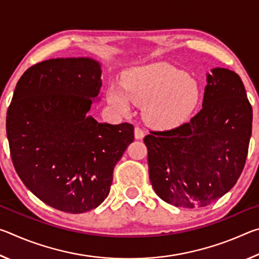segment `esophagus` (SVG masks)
<instances>
[{
	"mask_svg": "<svg viewBox=\"0 0 259 259\" xmlns=\"http://www.w3.org/2000/svg\"><path fill=\"white\" fill-rule=\"evenodd\" d=\"M144 136H145L144 130L140 129L139 126H136V128H135V138L136 139H143Z\"/></svg>",
	"mask_w": 259,
	"mask_h": 259,
	"instance_id": "esophagus-1",
	"label": "esophagus"
}]
</instances>
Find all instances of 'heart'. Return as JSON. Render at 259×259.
Here are the masks:
<instances>
[{"label": "heart", "mask_w": 259, "mask_h": 259, "mask_svg": "<svg viewBox=\"0 0 259 259\" xmlns=\"http://www.w3.org/2000/svg\"><path fill=\"white\" fill-rule=\"evenodd\" d=\"M108 104L128 114L130 103L143 105V116L157 128H172L186 122L198 108L200 83L182 69L165 63L135 66L122 74V84L106 90Z\"/></svg>", "instance_id": "b5f03b06"}]
</instances>
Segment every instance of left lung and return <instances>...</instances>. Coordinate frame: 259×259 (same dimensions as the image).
<instances>
[{
	"label": "left lung",
	"mask_w": 259,
	"mask_h": 259,
	"mask_svg": "<svg viewBox=\"0 0 259 259\" xmlns=\"http://www.w3.org/2000/svg\"><path fill=\"white\" fill-rule=\"evenodd\" d=\"M251 126L252 108L240 76L212 68L202 109L188 123L144 138L156 194L183 208L207 207L221 199L242 172Z\"/></svg>",
	"instance_id": "1"
}]
</instances>
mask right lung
I'll return each mask as SVG.
<instances>
[{"instance_id":"obj_1","label":"right lung","mask_w":259,"mask_h":259,"mask_svg":"<svg viewBox=\"0 0 259 259\" xmlns=\"http://www.w3.org/2000/svg\"><path fill=\"white\" fill-rule=\"evenodd\" d=\"M100 63L56 58L29 67L7 113L15 169L42 202L60 211H90L107 198L114 166L134 142V125L96 121Z\"/></svg>"}]
</instances>
